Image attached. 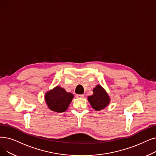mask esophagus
<instances>
[{
	"label": "esophagus",
	"instance_id": "1",
	"mask_svg": "<svg viewBox=\"0 0 156 156\" xmlns=\"http://www.w3.org/2000/svg\"><path fill=\"white\" fill-rule=\"evenodd\" d=\"M84 95L83 94H76V98H84Z\"/></svg>",
	"mask_w": 156,
	"mask_h": 156
}]
</instances>
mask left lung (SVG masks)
Returning <instances> with one entry per match:
<instances>
[{"label":"left lung","mask_w":156,"mask_h":156,"mask_svg":"<svg viewBox=\"0 0 156 156\" xmlns=\"http://www.w3.org/2000/svg\"><path fill=\"white\" fill-rule=\"evenodd\" d=\"M92 108L96 111L104 109L110 103V99L106 90L100 85L93 89V95L88 97Z\"/></svg>","instance_id":"left-lung-1"}]
</instances>
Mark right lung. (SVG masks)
Listing matches in <instances>:
<instances>
[{
  "instance_id": "1",
  "label": "right lung",
  "mask_w": 156,
  "mask_h": 156,
  "mask_svg": "<svg viewBox=\"0 0 156 156\" xmlns=\"http://www.w3.org/2000/svg\"><path fill=\"white\" fill-rule=\"evenodd\" d=\"M74 96L60 86H57L45 94V101L50 109L53 112H65L72 101Z\"/></svg>"
}]
</instances>
